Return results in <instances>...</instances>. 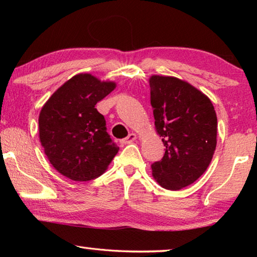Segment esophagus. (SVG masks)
I'll return each mask as SVG.
<instances>
[{
	"mask_svg": "<svg viewBox=\"0 0 257 257\" xmlns=\"http://www.w3.org/2000/svg\"><path fill=\"white\" fill-rule=\"evenodd\" d=\"M137 139V135L136 134H134V133H132V134H129L127 137L125 138H123V139H121V143H122V144H132L133 142H135Z\"/></svg>",
	"mask_w": 257,
	"mask_h": 257,
	"instance_id": "esophagus-1",
	"label": "esophagus"
}]
</instances>
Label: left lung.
<instances>
[{
	"instance_id": "8db88e82",
	"label": "left lung",
	"mask_w": 257,
	"mask_h": 257,
	"mask_svg": "<svg viewBox=\"0 0 257 257\" xmlns=\"http://www.w3.org/2000/svg\"><path fill=\"white\" fill-rule=\"evenodd\" d=\"M155 129L165 146L163 159L152 164V176L169 190L196 181L210 165L216 147L217 119L205 94L171 76L150 77Z\"/></svg>"
}]
</instances>
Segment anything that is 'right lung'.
Masks as SVG:
<instances>
[{"instance_id": "1", "label": "right lung", "mask_w": 257, "mask_h": 257, "mask_svg": "<svg viewBox=\"0 0 257 257\" xmlns=\"http://www.w3.org/2000/svg\"><path fill=\"white\" fill-rule=\"evenodd\" d=\"M116 87L90 73H78L43 105L38 125L44 153L56 171L73 181H88L106 171L119 149L106 133L95 105Z\"/></svg>"}]
</instances>
